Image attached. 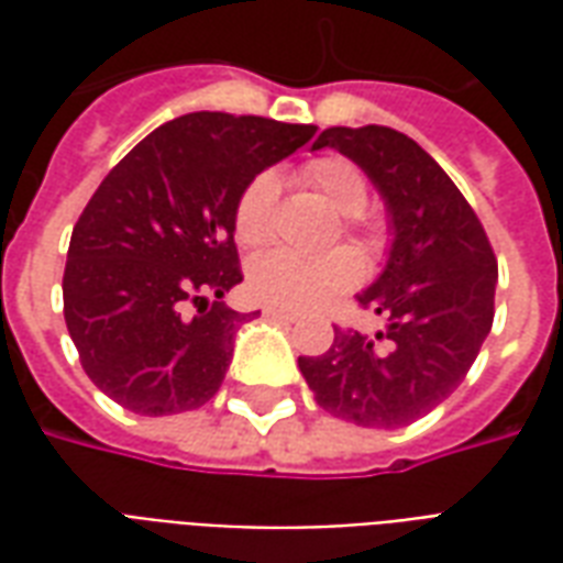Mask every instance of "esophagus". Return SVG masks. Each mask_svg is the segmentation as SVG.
I'll return each mask as SVG.
<instances>
[{"label": "esophagus", "instance_id": "34e87169", "mask_svg": "<svg viewBox=\"0 0 563 563\" xmlns=\"http://www.w3.org/2000/svg\"><path fill=\"white\" fill-rule=\"evenodd\" d=\"M265 317L268 319H277V322H295L298 319V313H292V310H283V307H265Z\"/></svg>", "mask_w": 563, "mask_h": 563}]
</instances>
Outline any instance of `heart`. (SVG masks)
Segmentation results:
<instances>
[{
	"instance_id": "heart-1",
	"label": "heart",
	"mask_w": 563,
	"mask_h": 563,
	"mask_svg": "<svg viewBox=\"0 0 563 563\" xmlns=\"http://www.w3.org/2000/svg\"><path fill=\"white\" fill-rule=\"evenodd\" d=\"M301 180L343 213V232L355 238L367 253L383 246V225L367 220L362 208L367 205V180L362 168L346 156H317L301 168ZM274 201H277V177L271 172L256 174L241 189L234 201V238L246 250H258L274 238ZM362 274V262L350 246H334L317 256H298L286 250H274L253 258L250 265V289L258 301L283 310H307L334 295L346 292Z\"/></svg>"
}]
</instances>
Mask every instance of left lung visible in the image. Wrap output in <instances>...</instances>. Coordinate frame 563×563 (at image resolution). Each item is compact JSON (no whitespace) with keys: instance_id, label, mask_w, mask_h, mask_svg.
Here are the masks:
<instances>
[{"instance_id":"1","label":"left lung","mask_w":563,"mask_h":563,"mask_svg":"<svg viewBox=\"0 0 563 563\" xmlns=\"http://www.w3.org/2000/svg\"><path fill=\"white\" fill-rule=\"evenodd\" d=\"M334 147L374 180L389 208V262L358 295L386 325L377 334L334 325L322 355H298L325 413L362 428H401L459 389L495 322L497 258L483 222L449 174L389 126H331Z\"/></svg>"}]
</instances>
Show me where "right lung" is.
I'll return each mask as SVG.
<instances>
[{
    "label": "right lung",
    "instance_id": "right-lung-1",
    "mask_svg": "<svg viewBox=\"0 0 563 563\" xmlns=\"http://www.w3.org/2000/svg\"><path fill=\"white\" fill-rule=\"evenodd\" d=\"M313 132L198 111L150 132L108 172L71 232L63 313L87 377L111 401L172 416L220 391L246 319L217 301L244 280L234 201Z\"/></svg>",
    "mask_w": 563,
    "mask_h": 563
}]
</instances>
